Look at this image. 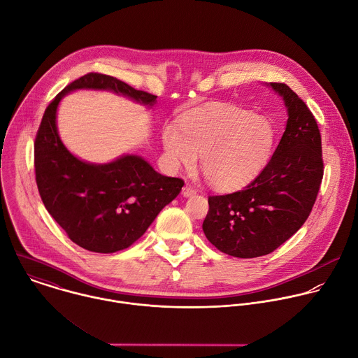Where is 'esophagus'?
<instances>
[{
	"label": "esophagus",
	"instance_id": "esophagus-1",
	"mask_svg": "<svg viewBox=\"0 0 358 358\" xmlns=\"http://www.w3.org/2000/svg\"><path fill=\"white\" fill-rule=\"evenodd\" d=\"M196 194V191L189 185V184H187V185H184V188H182V195L185 196V198H188V196H192V195H195Z\"/></svg>",
	"mask_w": 358,
	"mask_h": 358
}]
</instances>
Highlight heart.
Segmentation results:
<instances>
[{
    "label": "heart",
    "instance_id": "b5f03b06",
    "mask_svg": "<svg viewBox=\"0 0 358 358\" xmlns=\"http://www.w3.org/2000/svg\"><path fill=\"white\" fill-rule=\"evenodd\" d=\"M273 129L268 120L236 106H220L185 114L180 129L166 125L163 149L171 169L195 167L216 189L234 191L252 181L269 160Z\"/></svg>",
    "mask_w": 358,
    "mask_h": 358
}]
</instances>
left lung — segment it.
Instances as JSON below:
<instances>
[{
	"mask_svg": "<svg viewBox=\"0 0 358 358\" xmlns=\"http://www.w3.org/2000/svg\"><path fill=\"white\" fill-rule=\"evenodd\" d=\"M283 99L287 124L261 174L243 191L209 196L202 229L222 252L236 258L268 255L308 219L324 177L318 124L285 83H269Z\"/></svg>",
	"mask_w": 358,
	"mask_h": 358,
	"instance_id": "8db88e82",
	"label": "left lung"
}]
</instances>
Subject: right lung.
<instances>
[{
	"label": "right lung",
	"instance_id": "add662e5",
	"mask_svg": "<svg viewBox=\"0 0 358 358\" xmlns=\"http://www.w3.org/2000/svg\"><path fill=\"white\" fill-rule=\"evenodd\" d=\"M79 89L108 90L148 107L156 104L157 96L90 72L55 96L36 135V182L47 212L76 245L113 254L145 234L160 210L180 194L184 181L162 176L138 155H122L103 164L73 156L58 135L57 108L65 94Z\"/></svg>",
	"mask_w": 358,
	"mask_h": 358
}]
</instances>
